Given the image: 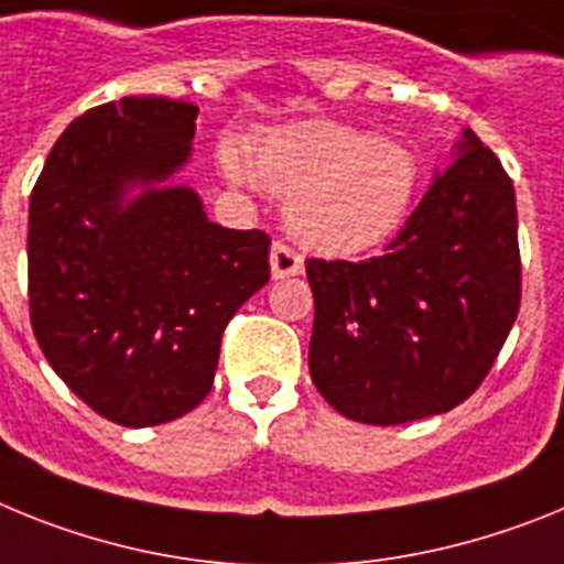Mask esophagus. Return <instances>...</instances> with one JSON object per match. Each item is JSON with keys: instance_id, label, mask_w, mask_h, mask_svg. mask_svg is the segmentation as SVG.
Instances as JSON below:
<instances>
[{"instance_id": "esophagus-1", "label": "esophagus", "mask_w": 564, "mask_h": 564, "mask_svg": "<svg viewBox=\"0 0 564 564\" xmlns=\"http://www.w3.org/2000/svg\"><path fill=\"white\" fill-rule=\"evenodd\" d=\"M269 267H272V278L301 275L303 258L283 241H275L272 243V252H269Z\"/></svg>"}]
</instances>
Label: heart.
Wrapping results in <instances>:
<instances>
[{
	"mask_svg": "<svg viewBox=\"0 0 564 564\" xmlns=\"http://www.w3.org/2000/svg\"><path fill=\"white\" fill-rule=\"evenodd\" d=\"M235 184H263L286 198V227L306 249L355 254L383 243L405 221L420 184L409 147L332 119L275 127L252 161L235 141L221 147Z\"/></svg>",
	"mask_w": 564,
	"mask_h": 564,
	"instance_id": "1",
	"label": "heart"
}]
</instances>
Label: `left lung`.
<instances>
[{"instance_id":"obj_1","label":"left lung","mask_w":564,"mask_h":564,"mask_svg":"<svg viewBox=\"0 0 564 564\" xmlns=\"http://www.w3.org/2000/svg\"><path fill=\"white\" fill-rule=\"evenodd\" d=\"M312 383L343 417L400 425L468 400L497 360L522 297L517 195L465 130L383 254L306 261Z\"/></svg>"}]
</instances>
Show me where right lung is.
Wrapping results in <instances>:
<instances>
[{
  "label": "right lung",
  "mask_w": 564,
  "mask_h": 564,
  "mask_svg": "<svg viewBox=\"0 0 564 564\" xmlns=\"http://www.w3.org/2000/svg\"><path fill=\"white\" fill-rule=\"evenodd\" d=\"M198 107L124 96L58 135L31 195V326L67 389L127 429L193 411L213 389L221 335L269 281V235L227 229L187 164ZM142 193L127 199L126 193Z\"/></svg>",
  "instance_id": "obj_1"
}]
</instances>
